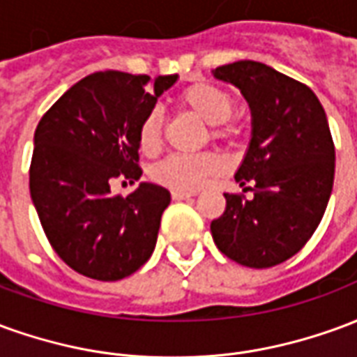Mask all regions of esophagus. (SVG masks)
Here are the masks:
<instances>
[{
  "instance_id": "obj_1",
  "label": "esophagus",
  "mask_w": 357,
  "mask_h": 357,
  "mask_svg": "<svg viewBox=\"0 0 357 357\" xmlns=\"http://www.w3.org/2000/svg\"><path fill=\"white\" fill-rule=\"evenodd\" d=\"M195 191H172V199L174 201H185V199H191V197H195Z\"/></svg>"
}]
</instances>
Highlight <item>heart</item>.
<instances>
[{
	"label": "heart",
	"mask_w": 357,
	"mask_h": 357,
	"mask_svg": "<svg viewBox=\"0 0 357 357\" xmlns=\"http://www.w3.org/2000/svg\"><path fill=\"white\" fill-rule=\"evenodd\" d=\"M179 105L210 124V135L214 139H233L239 135V126L231 120L235 99L229 91L214 84H193L179 93ZM162 141V114L151 109L137 126V143L145 155H153ZM222 170V158L214 153L199 155H170L156 162L151 178L160 185L195 191L218 172Z\"/></svg>",
	"instance_id": "heart-1"
}]
</instances>
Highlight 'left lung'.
Returning <instances> with one entry per match:
<instances>
[{"label": "left lung", "instance_id": "left-lung-1", "mask_svg": "<svg viewBox=\"0 0 357 357\" xmlns=\"http://www.w3.org/2000/svg\"><path fill=\"white\" fill-rule=\"evenodd\" d=\"M214 78L233 84L252 114V137L235 181L253 183L252 199L225 193L212 239L233 262L271 268L306 245L321 222L335 179V145L312 89L275 68L237 61Z\"/></svg>", "mask_w": 357, "mask_h": 357}]
</instances>
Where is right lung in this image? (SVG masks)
I'll return each instance as SVG.
<instances>
[{
  "label": "right lung",
  "instance_id": "1",
  "mask_svg": "<svg viewBox=\"0 0 357 357\" xmlns=\"http://www.w3.org/2000/svg\"><path fill=\"white\" fill-rule=\"evenodd\" d=\"M176 80L178 74H89L36 128L30 197L53 250L82 275L124 279L155 250L168 189L143 181L120 197L110 185L141 178L137 126Z\"/></svg>",
  "mask_w": 357,
  "mask_h": 357
}]
</instances>
